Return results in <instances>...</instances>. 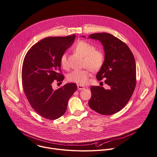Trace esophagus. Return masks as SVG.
<instances>
[{
    "label": "esophagus",
    "instance_id": "34e87169",
    "mask_svg": "<svg viewBox=\"0 0 157 157\" xmlns=\"http://www.w3.org/2000/svg\"><path fill=\"white\" fill-rule=\"evenodd\" d=\"M77 87H78V89L79 90H82V89H84L85 88V87H84L83 86H82V85H78Z\"/></svg>",
    "mask_w": 157,
    "mask_h": 157
}]
</instances>
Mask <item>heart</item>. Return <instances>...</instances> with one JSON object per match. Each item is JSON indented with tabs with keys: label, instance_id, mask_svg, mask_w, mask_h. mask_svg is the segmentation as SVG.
<instances>
[{
	"label": "heart",
	"instance_id": "b5f03b06",
	"mask_svg": "<svg viewBox=\"0 0 157 157\" xmlns=\"http://www.w3.org/2000/svg\"><path fill=\"white\" fill-rule=\"evenodd\" d=\"M74 49L84 57V66L89 68L92 71H98L103 66L104 54L101 51L96 50L94 44L85 41H79L75 45ZM60 62L62 67H67V53L64 52L61 56ZM90 76V71L89 68H86L72 71L68 75L67 79L69 81L84 85L88 82Z\"/></svg>",
	"mask_w": 157,
	"mask_h": 157
}]
</instances>
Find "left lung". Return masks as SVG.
<instances>
[{"mask_svg": "<svg viewBox=\"0 0 157 157\" xmlns=\"http://www.w3.org/2000/svg\"><path fill=\"white\" fill-rule=\"evenodd\" d=\"M85 37V36H82ZM89 38L98 40L105 51L104 63L97 74V79L105 78L109 87L92 86L90 108L103 115H112L121 109L130 100L136 87V63L128 46L108 33H97Z\"/></svg>", "mask_w": 157, "mask_h": 157, "instance_id": "8db88e82", "label": "left lung"}]
</instances>
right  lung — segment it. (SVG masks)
I'll return each mask as SVG.
<instances>
[{
    "label": "right lung",
    "instance_id": "1",
    "mask_svg": "<svg viewBox=\"0 0 157 157\" xmlns=\"http://www.w3.org/2000/svg\"><path fill=\"white\" fill-rule=\"evenodd\" d=\"M75 35L48 37L35 44L27 52L22 68L24 92L33 110L41 117L55 120L64 114L69 98L76 90L75 83L54 90V80L62 81L61 56L74 43Z\"/></svg>",
    "mask_w": 157,
    "mask_h": 157
}]
</instances>
